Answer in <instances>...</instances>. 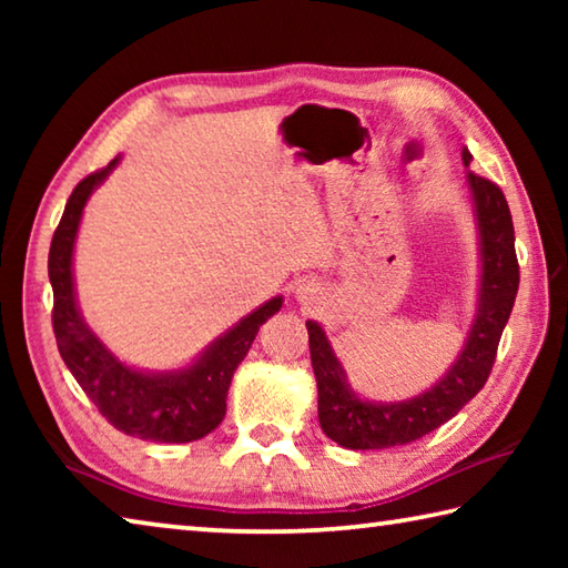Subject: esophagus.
<instances>
[{
	"label": "esophagus",
	"mask_w": 568,
	"mask_h": 568,
	"mask_svg": "<svg viewBox=\"0 0 568 568\" xmlns=\"http://www.w3.org/2000/svg\"><path fill=\"white\" fill-rule=\"evenodd\" d=\"M295 301L301 303V305H305V307H311V305H315L321 301V295H323V287H321V283L318 281H301L295 285Z\"/></svg>",
	"instance_id": "obj_1"
}]
</instances>
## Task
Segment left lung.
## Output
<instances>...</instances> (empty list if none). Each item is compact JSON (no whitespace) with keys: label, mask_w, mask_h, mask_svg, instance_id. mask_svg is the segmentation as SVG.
<instances>
[{"label":"left lung","mask_w":568,"mask_h":568,"mask_svg":"<svg viewBox=\"0 0 568 568\" xmlns=\"http://www.w3.org/2000/svg\"><path fill=\"white\" fill-rule=\"evenodd\" d=\"M464 168L470 152H460ZM466 187L474 207L478 235V297L464 348L434 386L418 396L381 403L365 400L351 388L348 373L335 355L318 321H307V343L315 383H318V420L323 434L351 450H373L410 444L454 418L484 388L494 368L496 348L511 315L518 291V263L514 247L511 210L501 187L466 170Z\"/></svg>","instance_id":"left-lung-1"}]
</instances>
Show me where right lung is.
I'll use <instances>...</instances> for the list:
<instances>
[{
  "instance_id": "right-lung-1",
  "label": "right lung",
  "mask_w": 568,
  "mask_h": 568,
  "mask_svg": "<svg viewBox=\"0 0 568 568\" xmlns=\"http://www.w3.org/2000/svg\"><path fill=\"white\" fill-rule=\"evenodd\" d=\"M118 165L120 155L72 190L60 227L54 230L47 271L54 293L57 348L74 381L114 428L158 444H190L223 423L230 381L261 325L283 307V295L271 297L240 318L182 368L145 371L120 361L84 323L74 291V240L84 205Z\"/></svg>"
}]
</instances>
